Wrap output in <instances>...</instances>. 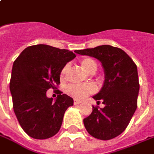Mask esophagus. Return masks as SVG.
Instances as JSON below:
<instances>
[{"instance_id": "34e87169", "label": "esophagus", "mask_w": 154, "mask_h": 154, "mask_svg": "<svg viewBox=\"0 0 154 154\" xmlns=\"http://www.w3.org/2000/svg\"><path fill=\"white\" fill-rule=\"evenodd\" d=\"M82 102L80 100H74V104L75 105H77V104H79V103H81Z\"/></svg>"}]
</instances>
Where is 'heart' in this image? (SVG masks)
Segmentation results:
<instances>
[{
    "mask_svg": "<svg viewBox=\"0 0 154 154\" xmlns=\"http://www.w3.org/2000/svg\"><path fill=\"white\" fill-rule=\"evenodd\" d=\"M80 64L82 68L87 72L94 73L97 70V64L91 58H83L80 60ZM68 71V65H66L61 71L60 77L64 78ZM96 88L94 84H72L66 88V94L72 97L73 99L81 100L88 95L94 93Z\"/></svg>",
    "mask_w": 154,
    "mask_h": 154,
    "instance_id": "heart-1",
    "label": "heart"
}]
</instances>
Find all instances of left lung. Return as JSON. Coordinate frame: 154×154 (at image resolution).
Segmentation results:
<instances>
[{
    "instance_id": "left-lung-1",
    "label": "left lung",
    "mask_w": 154,
    "mask_h": 154,
    "mask_svg": "<svg viewBox=\"0 0 154 154\" xmlns=\"http://www.w3.org/2000/svg\"><path fill=\"white\" fill-rule=\"evenodd\" d=\"M75 52L98 59L104 72L103 87L93 97L104 107L93 106L90 116L83 120L86 130L97 139L115 138L125 131L137 107L140 88L137 67L125 51L111 45Z\"/></svg>"
}]
</instances>
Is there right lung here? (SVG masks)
<instances>
[{"mask_svg":"<svg viewBox=\"0 0 154 154\" xmlns=\"http://www.w3.org/2000/svg\"><path fill=\"white\" fill-rule=\"evenodd\" d=\"M75 57L68 50L37 45L27 47L15 60L10 80L13 109L29 137L47 139L59 131L64 114L73 105V99L57 90V98L53 101L46 92L57 88L62 69Z\"/></svg>","mask_w":154,"mask_h":154,"instance_id":"1","label":"right lung"}]
</instances>
